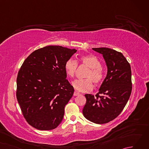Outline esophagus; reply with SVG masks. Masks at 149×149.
<instances>
[{"label":"esophagus","instance_id":"34e87169","mask_svg":"<svg viewBox=\"0 0 149 149\" xmlns=\"http://www.w3.org/2000/svg\"><path fill=\"white\" fill-rule=\"evenodd\" d=\"M80 95L79 93L77 92V91H74V96H77V95Z\"/></svg>","mask_w":149,"mask_h":149}]
</instances>
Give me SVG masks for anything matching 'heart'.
<instances>
[{
	"label": "heart",
	"mask_w": 149,
	"mask_h": 149,
	"mask_svg": "<svg viewBox=\"0 0 149 149\" xmlns=\"http://www.w3.org/2000/svg\"><path fill=\"white\" fill-rule=\"evenodd\" d=\"M79 63L81 65L88 66V70L84 75L86 79H76L72 83L73 86L76 90L81 92H86L93 89V83L99 85L104 79V72L101 68V63L96 56L93 55H84L80 57ZM77 63L75 60L69 59L65 63V70L66 75L70 77H74L77 72Z\"/></svg>",
	"instance_id": "1"
}]
</instances>
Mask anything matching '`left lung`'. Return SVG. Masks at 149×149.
I'll return each mask as SVG.
<instances>
[{"instance_id": "obj_1", "label": "left lung", "mask_w": 149, "mask_h": 149, "mask_svg": "<svg viewBox=\"0 0 149 149\" xmlns=\"http://www.w3.org/2000/svg\"><path fill=\"white\" fill-rule=\"evenodd\" d=\"M92 49L102 54L107 73L95 96L85 95L83 113L90 121L103 124L116 118L127 104L132 91L131 69L121 52L106 47Z\"/></svg>"}]
</instances>
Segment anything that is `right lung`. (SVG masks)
Returning a JSON list of instances; mask_svg holds the SVG:
<instances>
[{"label":"right lung","instance_id":"1","mask_svg":"<svg viewBox=\"0 0 149 149\" xmlns=\"http://www.w3.org/2000/svg\"><path fill=\"white\" fill-rule=\"evenodd\" d=\"M75 49L49 45L25 59L17 78V99L27 122L38 130H52L61 122L74 92L66 79L65 63Z\"/></svg>","mask_w":149,"mask_h":149}]
</instances>
